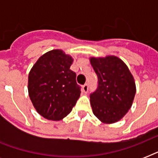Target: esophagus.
<instances>
[{
  "label": "esophagus",
  "instance_id": "esophagus-1",
  "mask_svg": "<svg viewBox=\"0 0 158 158\" xmlns=\"http://www.w3.org/2000/svg\"><path fill=\"white\" fill-rule=\"evenodd\" d=\"M82 90H83V92H84V94H87L88 91H89V84H84V85H83V87H82Z\"/></svg>",
  "mask_w": 158,
  "mask_h": 158
}]
</instances>
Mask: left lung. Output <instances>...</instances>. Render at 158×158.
<instances>
[{
	"label": "left lung",
	"instance_id": "left-lung-1",
	"mask_svg": "<svg viewBox=\"0 0 158 158\" xmlns=\"http://www.w3.org/2000/svg\"><path fill=\"white\" fill-rule=\"evenodd\" d=\"M98 75V85L90 94L93 112L102 122H117L132 106L136 93L134 77L124 62L116 56L90 58Z\"/></svg>",
	"mask_w": 158,
	"mask_h": 158
}]
</instances>
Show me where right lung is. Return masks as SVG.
I'll return each mask as SVG.
<instances>
[{
	"instance_id": "right-lung-1",
	"label": "right lung",
	"mask_w": 158,
	"mask_h": 158,
	"mask_svg": "<svg viewBox=\"0 0 158 158\" xmlns=\"http://www.w3.org/2000/svg\"><path fill=\"white\" fill-rule=\"evenodd\" d=\"M73 58L52 50L37 60L28 74V95L36 110L48 120L66 116L80 96V86L70 65Z\"/></svg>"
}]
</instances>
